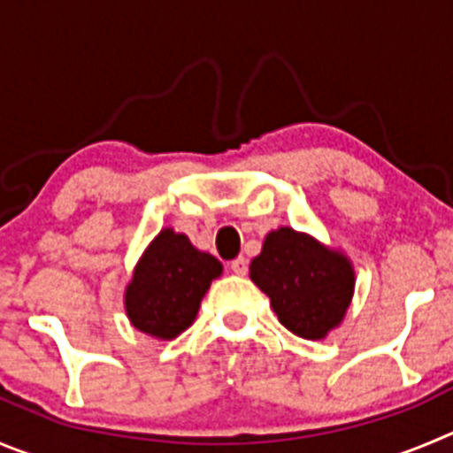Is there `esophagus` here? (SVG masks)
Wrapping results in <instances>:
<instances>
[{
  "instance_id": "esophagus-1",
  "label": "esophagus",
  "mask_w": 453,
  "mask_h": 453,
  "mask_svg": "<svg viewBox=\"0 0 453 453\" xmlns=\"http://www.w3.org/2000/svg\"><path fill=\"white\" fill-rule=\"evenodd\" d=\"M230 268L234 274H246L248 273V259L246 257H236V259L230 264Z\"/></svg>"
}]
</instances>
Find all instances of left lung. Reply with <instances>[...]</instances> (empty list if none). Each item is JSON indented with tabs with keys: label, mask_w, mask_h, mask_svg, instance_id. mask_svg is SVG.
I'll list each match as a JSON object with an SVG mask.
<instances>
[{
	"label": "left lung",
	"mask_w": 453,
	"mask_h": 453,
	"mask_svg": "<svg viewBox=\"0 0 453 453\" xmlns=\"http://www.w3.org/2000/svg\"><path fill=\"white\" fill-rule=\"evenodd\" d=\"M250 279L270 297L279 322L303 340H322L342 322L353 297V268L293 227H279L250 264Z\"/></svg>",
	"instance_id": "8db88e82"
}]
</instances>
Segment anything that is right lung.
Masks as SVG:
<instances>
[{
	"label": "right lung",
	"mask_w": 453,
	"mask_h": 453,
	"mask_svg": "<svg viewBox=\"0 0 453 453\" xmlns=\"http://www.w3.org/2000/svg\"><path fill=\"white\" fill-rule=\"evenodd\" d=\"M221 270V261L167 227L151 241L127 286L131 324L151 337L172 340L192 326L203 295Z\"/></svg>",
	"instance_id": "add662e5"
}]
</instances>
